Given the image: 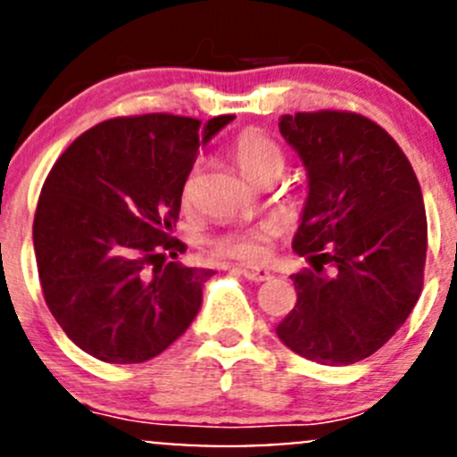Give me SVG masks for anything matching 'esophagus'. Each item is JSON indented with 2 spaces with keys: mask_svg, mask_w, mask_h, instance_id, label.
<instances>
[{
  "mask_svg": "<svg viewBox=\"0 0 457 457\" xmlns=\"http://www.w3.org/2000/svg\"><path fill=\"white\" fill-rule=\"evenodd\" d=\"M238 271H241L243 276L252 282H265L271 278V271H269V269H261V267H241Z\"/></svg>",
  "mask_w": 457,
  "mask_h": 457,
  "instance_id": "34e87169",
  "label": "esophagus"
}]
</instances>
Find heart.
<instances>
[{"instance_id":"obj_1","label":"heart","mask_w":457,"mask_h":457,"mask_svg":"<svg viewBox=\"0 0 457 457\" xmlns=\"http://www.w3.org/2000/svg\"><path fill=\"white\" fill-rule=\"evenodd\" d=\"M232 155L243 175L252 181H258L269 172L280 175L282 168H285V153L278 146V142L262 131H256V129H247L234 137ZM188 196L190 181H186L184 188H181V199L188 201ZM273 234H276L273 223H262L256 228L241 229V232L223 234L212 241V252L216 256L237 258L243 262H261L267 258L269 241L273 238Z\"/></svg>"}]
</instances>
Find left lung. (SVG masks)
Wrapping results in <instances>:
<instances>
[{
    "mask_svg": "<svg viewBox=\"0 0 457 457\" xmlns=\"http://www.w3.org/2000/svg\"><path fill=\"white\" fill-rule=\"evenodd\" d=\"M278 127L309 177L293 249L313 271L291 276L297 302L276 333L300 357L350 366L377 353L420 297V184L390 133L363 115L326 109L282 115Z\"/></svg>",
    "mask_w": 457,
    "mask_h": 457,
    "instance_id": "1",
    "label": "left lung"
}]
</instances>
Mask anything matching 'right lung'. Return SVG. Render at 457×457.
Returning <instances> with one entry per match:
<instances>
[{"instance_id":"add662e5","label":"right lung","mask_w":457,"mask_h":457,"mask_svg":"<svg viewBox=\"0 0 457 457\" xmlns=\"http://www.w3.org/2000/svg\"><path fill=\"white\" fill-rule=\"evenodd\" d=\"M234 115L113 118L67 146L38 196L32 238L43 297L80 350L142 363L188 330L212 269L164 262L196 151Z\"/></svg>"}]
</instances>
